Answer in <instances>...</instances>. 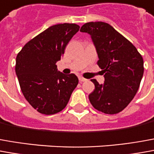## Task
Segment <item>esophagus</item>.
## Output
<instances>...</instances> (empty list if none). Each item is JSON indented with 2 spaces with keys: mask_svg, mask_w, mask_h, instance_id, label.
<instances>
[{
  "mask_svg": "<svg viewBox=\"0 0 154 154\" xmlns=\"http://www.w3.org/2000/svg\"><path fill=\"white\" fill-rule=\"evenodd\" d=\"M79 82H85V81H86L87 79H85V78H83V77H79Z\"/></svg>",
  "mask_w": 154,
  "mask_h": 154,
  "instance_id": "esophagus-1",
  "label": "esophagus"
}]
</instances>
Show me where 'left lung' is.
<instances>
[{
	"label": "left lung",
	"instance_id": "8db88e82",
	"mask_svg": "<svg viewBox=\"0 0 154 154\" xmlns=\"http://www.w3.org/2000/svg\"><path fill=\"white\" fill-rule=\"evenodd\" d=\"M80 32L91 36L103 69L105 82L91 81L95 90L89 95L91 105L106 114H116L132 101L143 75V59L134 45L103 22H87Z\"/></svg>",
	"mask_w": 154,
	"mask_h": 154
}]
</instances>
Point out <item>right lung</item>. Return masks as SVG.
<instances>
[{
  "label": "right lung",
  "instance_id": "add662e5",
  "mask_svg": "<svg viewBox=\"0 0 154 154\" xmlns=\"http://www.w3.org/2000/svg\"><path fill=\"white\" fill-rule=\"evenodd\" d=\"M79 29L74 23L54 25L26 43L17 56L16 74L22 94L42 114L62 111L79 83L76 75H64L56 65Z\"/></svg>",
  "mask_w": 154,
  "mask_h": 154
}]
</instances>
